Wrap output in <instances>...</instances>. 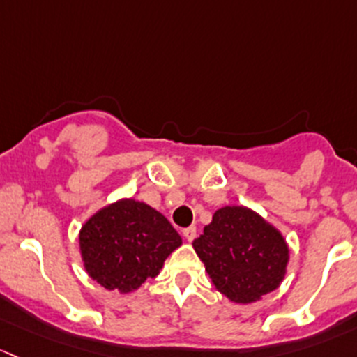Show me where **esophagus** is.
Listing matches in <instances>:
<instances>
[{
  "label": "esophagus",
  "mask_w": 357,
  "mask_h": 357,
  "mask_svg": "<svg viewBox=\"0 0 357 357\" xmlns=\"http://www.w3.org/2000/svg\"><path fill=\"white\" fill-rule=\"evenodd\" d=\"M183 237H185V241L192 242L194 238H196V227H187V229L182 230Z\"/></svg>",
  "instance_id": "1"
}]
</instances>
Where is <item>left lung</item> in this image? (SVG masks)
I'll return each mask as SVG.
<instances>
[{"instance_id":"1","label":"left lung","mask_w":357,"mask_h":357,"mask_svg":"<svg viewBox=\"0 0 357 357\" xmlns=\"http://www.w3.org/2000/svg\"><path fill=\"white\" fill-rule=\"evenodd\" d=\"M192 245L215 289L237 304L273 292L287 271L284 235L245 206L216 209Z\"/></svg>"}]
</instances>
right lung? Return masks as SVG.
<instances>
[{"instance_id":"right-lung-1","label":"right lung","mask_w":357,"mask_h":357,"mask_svg":"<svg viewBox=\"0 0 357 357\" xmlns=\"http://www.w3.org/2000/svg\"><path fill=\"white\" fill-rule=\"evenodd\" d=\"M79 245L93 280L128 294L160 273L182 237L160 211L130 197L94 213L80 229Z\"/></svg>"}]
</instances>
